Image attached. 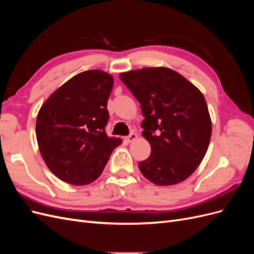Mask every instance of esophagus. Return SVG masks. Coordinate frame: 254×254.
Masks as SVG:
<instances>
[{
	"label": "esophagus",
	"instance_id": "obj_1",
	"mask_svg": "<svg viewBox=\"0 0 254 254\" xmlns=\"http://www.w3.org/2000/svg\"><path fill=\"white\" fill-rule=\"evenodd\" d=\"M136 137H137V134L135 132H131L126 137V140L130 143V142H133L136 139Z\"/></svg>",
	"mask_w": 254,
	"mask_h": 254
}]
</instances>
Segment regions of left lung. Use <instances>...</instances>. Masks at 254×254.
Listing matches in <instances>:
<instances>
[{
	"label": "left lung",
	"mask_w": 254,
	"mask_h": 254,
	"mask_svg": "<svg viewBox=\"0 0 254 254\" xmlns=\"http://www.w3.org/2000/svg\"><path fill=\"white\" fill-rule=\"evenodd\" d=\"M141 104L142 135L151 153L139 163L143 176L157 186L188 179L204 158L212 134L205 98L172 68L144 67L120 74Z\"/></svg>",
	"instance_id": "8db88e82"
}]
</instances>
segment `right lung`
Listing matches in <instances>:
<instances>
[{
	"label": "right lung",
	"mask_w": 254,
	"mask_h": 254,
	"mask_svg": "<svg viewBox=\"0 0 254 254\" xmlns=\"http://www.w3.org/2000/svg\"><path fill=\"white\" fill-rule=\"evenodd\" d=\"M113 76L102 70L84 71L68 79L38 112L36 135L49 170L73 186L95 181L111 152L122 144L107 135V103Z\"/></svg>",
	"instance_id": "right-lung-1"
}]
</instances>
